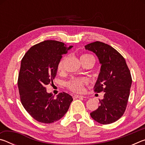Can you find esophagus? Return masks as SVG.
Returning <instances> with one entry per match:
<instances>
[{
	"mask_svg": "<svg viewBox=\"0 0 145 145\" xmlns=\"http://www.w3.org/2000/svg\"><path fill=\"white\" fill-rule=\"evenodd\" d=\"M84 96H82V95H74L73 96V99H78V98H84Z\"/></svg>",
	"mask_w": 145,
	"mask_h": 145,
	"instance_id": "34e87169",
	"label": "esophagus"
}]
</instances>
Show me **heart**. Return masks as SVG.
<instances>
[{"instance_id":"heart-1","label":"heart","mask_w":145,"mask_h":145,"mask_svg":"<svg viewBox=\"0 0 145 145\" xmlns=\"http://www.w3.org/2000/svg\"><path fill=\"white\" fill-rule=\"evenodd\" d=\"M91 59H94V57H93L91 55L88 54H82L81 56V57H80V60H81V61ZM65 58L64 57L59 61V63L57 66V70L59 72H61V71L63 70L64 62H65ZM88 82V80L87 78H73L67 83V86L68 89L72 91L73 92L79 93L82 92V91L84 90V85L87 84Z\"/></svg>"}]
</instances>
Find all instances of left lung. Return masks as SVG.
Segmentation results:
<instances>
[{"mask_svg": "<svg viewBox=\"0 0 145 145\" xmlns=\"http://www.w3.org/2000/svg\"><path fill=\"white\" fill-rule=\"evenodd\" d=\"M85 48L94 52L101 65L94 91L105 93L100 106L90 116L99 123H112L126 109L132 84L131 72L124 57L111 46L95 41L88 44Z\"/></svg>", "mask_w": 145, "mask_h": 145, "instance_id": "1", "label": "left lung"}]
</instances>
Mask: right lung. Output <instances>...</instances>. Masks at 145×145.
I'll list each match as a JSON object with an SVG mask.
<instances>
[{
	"label": "right lung",
	"mask_w": 145,
	"mask_h": 145,
	"mask_svg": "<svg viewBox=\"0 0 145 145\" xmlns=\"http://www.w3.org/2000/svg\"><path fill=\"white\" fill-rule=\"evenodd\" d=\"M73 46L46 40L34 45L21 61L18 87L22 104L36 121L51 123L63 118L68 111L73 98L63 92L54 99L46 92V85L53 81L57 74L62 55Z\"/></svg>",
	"instance_id": "add662e5"
}]
</instances>
